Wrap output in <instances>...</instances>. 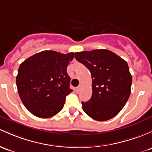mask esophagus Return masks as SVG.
I'll return each instance as SVG.
<instances>
[{"label": "esophagus", "instance_id": "1", "mask_svg": "<svg viewBox=\"0 0 152 152\" xmlns=\"http://www.w3.org/2000/svg\"><path fill=\"white\" fill-rule=\"evenodd\" d=\"M81 85H79L77 88H76V91H77V92H79V91H81Z\"/></svg>", "mask_w": 152, "mask_h": 152}]
</instances>
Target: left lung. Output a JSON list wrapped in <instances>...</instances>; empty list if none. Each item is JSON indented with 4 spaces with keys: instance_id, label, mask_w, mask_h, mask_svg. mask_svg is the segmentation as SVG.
Returning <instances> with one entry per match:
<instances>
[{
    "instance_id": "1",
    "label": "left lung",
    "mask_w": 152,
    "mask_h": 152,
    "mask_svg": "<svg viewBox=\"0 0 152 152\" xmlns=\"http://www.w3.org/2000/svg\"><path fill=\"white\" fill-rule=\"evenodd\" d=\"M75 58L89 70L92 79V95L81 102L83 110L98 121L114 118L131 94L132 76L127 62L105 49L77 52Z\"/></svg>"
}]
</instances>
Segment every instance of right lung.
<instances>
[{"mask_svg":"<svg viewBox=\"0 0 152 152\" xmlns=\"http://www.w3.org/2000/svg\"><path fill=\"white\" fill-rule=\"evenodd\" d=\"M73 58V53L44 50L21 63L16 86L21 102L31 114L48 118L63 109L66 96L73 91L67 66Z\"/></svg>","mask_w":152,"mask_h":152,"instance_id":"add662e5","label":"right lung"}]
</instances>
